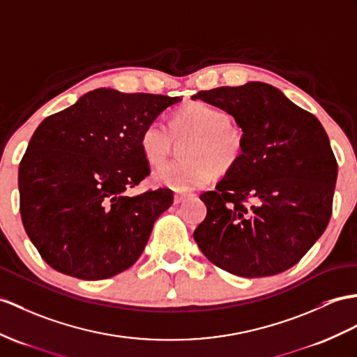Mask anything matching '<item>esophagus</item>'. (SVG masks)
Returning a JSON list of instances; mask_svg holds the SVG:
<instances>
[{
  "label": "esophagus",
  "mask_w": 357,
  "mask_h": 357,
  "mask_svg": "<svg viewBox=\"0 0 357 357\" xmlns=\"http://www.w3.org/2000/svg\"><path fill=\"white\" fill-rule=\"evenodd\" d=\"M188 197H189V194H176V195H174V203H176V204L183 203Z\"/></svg>",
  "instance_id": "esophagus-1"
}]
</instances>
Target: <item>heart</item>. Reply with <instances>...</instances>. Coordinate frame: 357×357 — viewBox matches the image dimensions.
I'll list each match as a JSON object with an SVG mask.
<instances>
[{
  "instance_id": "obj_1",
  "label": "heart",
  "mask_w": 357,
  "mask_h": 357,
  "mask_svg": "<svg viewBox=\"0 0 357 357\" xmlns=\"http://www.w3.org/2000/svg\"><path fill=\"white\" fill-rule=\"evenodd\" d=\"M181 144L183 159L167 163L155 171L160 186L177 192H189L206 186L215 171L230 172L245 151V135L230 123L224 110L204 101L180 106L169 118V127L155 119L146 124L139 139L141 151L151 167H159L169 158L176 141Z\"/></svg>"
}]
</instances>
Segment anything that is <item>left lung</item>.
<instances>
[{
  "instance_id": "left-lung-1",
  "label": "left lung",
  "mask_w": 357,
  "mask_h": 357,
  "mask_svg": "<svg viewBox=\"0 0 357 357\" xmlns=\"http://www.w3.org/2000/svg\"><path fill=\"white\" fill-rule=\"evenodd\" d=\"M245 135L241 162L199 195L207 207L194 239L213 265L239 277L292 268L332 216L337 163L326 130L271 84L199 91Z\"/></svg>"
}]
</instances>
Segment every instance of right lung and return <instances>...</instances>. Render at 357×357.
Wrapping results in <instances>:
<instances>
[{"label":"right lung","instance_id":"right-lung-1","mask_svg":"<svg viewBox=\"0 0 357 357\" xmlns=\"http://www.w3.org/2000/svg\"><path fill=\"white\" fill-rule=\"evenodd\" d=\"M178 101L101 88L39 124L20 163V211L51 268L102 280L142 255L174 195L165 188L126 192L150 176L139 145L142 130Z\"/></svg>","mask_w":357,"mask_h":357}]
</instances>
